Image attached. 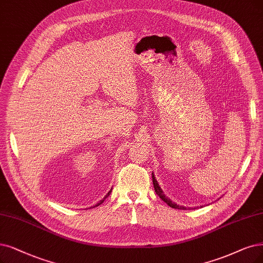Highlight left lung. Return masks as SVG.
I'll return each mask as SVG.
<instances>
[{"label":"left lung","instance_id":"1","mask_svg":"<svg viewBox=\"0 0 263 263\" xmlns=\"http://www.w3.org/2000/svg\"><path fill=\"white\" fill-rule=\"evenodd\" d=\"M152 180H153V185H154V190H155V192H156V194L159 195L161 198H162V201H164L168 206H171L172 208H176V209H186L185 207H183V206H179V205H177L176 203H174V202H172L170 198H167L166 196H165V194H164V192H163V190L161 189V186L159 185V183H157V181H156V179H155V176H154V174L152 173Z\"/></svg>","mask_w":263,"mask_h":263}]
</instances>
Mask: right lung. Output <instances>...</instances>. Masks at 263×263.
<instances>
[{"mask_svg":"<svg viewBox=\"0 0 263 263\" xmlns=\"http://www.w3.org/2000/svg\"><path fill=\"white\" fill-rule=\"evenodd\" d=\"M111 191H112V190H110V191H109V192H108V194H107V195H106V196H104V197H103V198H102V199H101V201H99V203H97V204H96V205H95V206H93V207H96V206H99V205H100V204H102V203H103V202H104V199H106V198H107V197H108V196H109V195H110V193H111Z\"/></svg>","mask_w":263,"mask_h":263,"instance_id":"1","label":"right lung"}]
</instances>
